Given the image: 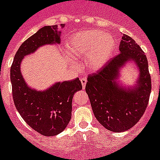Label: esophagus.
<instances>
[{"mask_svg":"<svg viewBox=\"0 0 160 160\" xmlns=\"http://www.w3.org/2000/svg\"><path fill=\"white\" fill-rule=\"evenodd\" d=\"M80 81H81V84H82V87L83 88H84L86 85V83H87V79L86 78H81L80 79Z\"/></svg>","mask_w":160,"mask_h":160,"instance_id":"1","label":"esophagus"}]
</instances>
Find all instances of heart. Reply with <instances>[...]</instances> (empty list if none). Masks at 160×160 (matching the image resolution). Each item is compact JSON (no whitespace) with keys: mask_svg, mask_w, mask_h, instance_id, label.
Wrapping results in <instances>:
<instances>
[{"mask_svg":"<svg viewBox=\"0 0 160 160\" xmlns=\"http://www.w3.org/2000/svg\"><path fill=\"white\" fill-rule=\"evenodd\" d=\"M114 41L99 30L80 33L68 41L67 50L72 55L87 56L91 68L97 69L107 63L114 48Z\"/></svg>","mask_w":160,"mask_h":160,"instance_id":"obj_1","label":"heart"}]
</instances>
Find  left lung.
I'll list each match as a JSON object with an SVG mask.
<instances>
[{
    "label": "left lung",
    "mask_w": 160,
    "mask_h": 160,
    "mask_svg": "<svg viewBox=\"0 0 160 160\" xmlns=\"http://www.w3.org/2000/svg\"><path fill=\"white\" fill-rule=\"evenodd\" d=\"M120 53L88 76L85 90L96 118L107 130L123 132L130 130L146 111L151 92V75L147 56L130 36L124 34ZM129 60L138 65L140 75L137 87L123 90L114 80L120 67Z\"/></svg>",
    "instance_id": "obj_1"
}]
</instances>
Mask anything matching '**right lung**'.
<instances>
[{
	"label": "right lung",
	"mask_w": 160,
	"mask_h": 160,
	"mask_svg": "<svg viewBox=\"0 0 160 160\" xmlns=\"http://www.w3.org/2000/svg\"><path fill=\"white\" fill-rule=\"evenodd\" d=\"M59 34L57 25L40 29L21 45L10 68L12 94L16 109L33 130L44 136L56 135L66 128L72 118V98L76 92L82 89L81 82L76 78L56 83L47 91L37 92L25 83L20 63L25 55L34 52L40 46L59 43Z\"/></svg>",
	"instance_id": "1"
}]
</instances>
